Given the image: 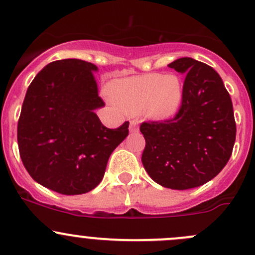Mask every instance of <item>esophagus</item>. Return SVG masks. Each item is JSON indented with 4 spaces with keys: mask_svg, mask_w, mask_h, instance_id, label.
Listing matches in <instances>:
<instances>
[{
    "mask_svg": "<svg viewBox=\"0 0 255 255\" xmlns=\"http://www.w3.org/2000/svg\"><path fill=\"white\" fill-rule=\"evenodd\" d=\"M138 125H139V121H138V120L130 121V123H129V130H130V132H137Z\"/></svg>",
    "mask_w": 255,
    "mask_h": 255,
    "instance_id": "1",
    "label": "esophagus"
}]
</instances>
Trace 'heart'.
Instances as JSON below:
<instances>
[{"label": "heart", "mask_w": 255, "mask_h": 255, "mask_svg": "<svg viewBox=\"0 0 255 255\" xmlns=\"http://www.w3.org/2000/svg\"><path fill=\"white\" fill-rule=\"evenodd\" d=\"M109 96L128 113L142 111L153 120H168L179 111L184 89L175 74H145L113 80L109 85Z\"/></svg>", "instance_id": "heart-1"}]
</instances>
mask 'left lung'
<instances>
[{"instance_id": "1", "label": "left lung", "mask_w": 255, "mask_h": 255, "mask_svg": "<svg viewBox=\"0 0 255 255\" xmlns=\"http://www.w3.org/2000/svg\"><path fill=\"white\" fill-rule=\"evenodd\" d=\"M169 66L186 75L181 106L173 118L140 125L142 163L161 186L187 190L206 184L225 168L237 129L230 94L211 66L192 58Z\"/></svg>"}]
</instances>
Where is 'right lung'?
<instances>
[{
  "label": "right lung",
  "mask_w": 255,
  "mask_h": 255,
  "mask_svg": "<svg viewBox=\"0 0 255 255\" xmlns=\"http://www.w3.org/2000/svg\"><path fill=\"white\" fill-rule=\"evenodd\" d=\"M80 59L48 64L30 82L17 127L19 155L33 180L63 195L91 191L101 182L112 151L128 135L95 110L105 105L94 71Z\"/></svg>",
  "instance_id": "obj_1"
}]
</instances>
